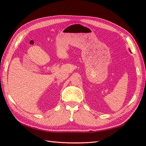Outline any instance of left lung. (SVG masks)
Returning <instances> with one entry per match:
<instances>
[{
    "mask_svg": "<svg viewBox=\"0 0 146 146\" xmlns=\"http://www.w3.org/2000/svg\"><path fill=\"white\" fill-rule=\"evenodd\" d=\"M129 51H130V49H129Z\"/></svg>",
    "mask_w": 146,
    "mask_h": 146,
    "instance_id": "obj_1",
    "label": "left lung"
}]
</instances>
